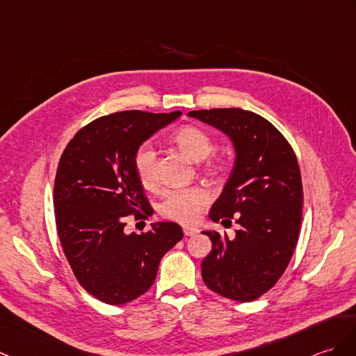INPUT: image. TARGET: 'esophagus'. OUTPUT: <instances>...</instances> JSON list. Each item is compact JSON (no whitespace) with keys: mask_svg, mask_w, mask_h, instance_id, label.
I'll return each mask as SVG.
<instances>
[{"mask_svg":"<svg viewBox=\"0 0 356 356\" xmlns=\"http://www.w3.org/2000/svg\"><path fill=\"white\" fill-rule=\"evenodd\" d=\"M198 232H200V230H198L197 227H193V226H184V234H185L186 236H194V235H197Z\"/></svg>","mask_w":356,"mask_h":356,"instance_id":"1","label":"esophagus"}]
</instances>
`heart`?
Masks as SVG:
<instances>
[{
    "instance_id": "1",
    "label": "heart",
    "mask_w": 356,
    "mask_h": 356,
    "mask_svg": "<svg viewBox=\"0 0 356 356\" xmlns=\"http://www.w3.org/2000/svg\"><path fill=\"white\" fill-rule=\"evenodd\" d=\"M172 140L185 156L195 162L203 161L213 150L211 138L203 130L185 126L179 129ZM135 171L140 184L145 188L156 185V152L150 144L138 148L135 154ZM209 202V193L200 186L171 188L163 193L159 203V212L163 217L181 222H194Z\"/></svg>"
}]
</instances>
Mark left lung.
<instances>
[{"mask_svg":"<svg viewBox=\"0 0 356 356\" xmlns=\"http://www.w3.org/2000/svg\"><path fill=\"white\" fill-rule=\"evenodd\" d=\"M188 117L221 130L235 148L234 170L209 218H235L239 229L232 239L204 230L212 250L202 262L203 280L222 297L252 302L284 275L299 239V163L284 135L258 113L234 107L193 111Z\"/></svg>","mask_w":356,"mask_h":356,"instance_id":"left-lung-1","label":"left lung"}]
</instances>
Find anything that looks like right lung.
Masks as SVG:
<instances>
[{
  "label": "right lung",
  "mask_w": 356,
  "mask_h": 356,
  "mask_svg": "<svg viewBox=\"0 0 356 356\" xmlns=\"http://www.w3.org/2000/svg\"><path fill=\"white\" fill-rule=\"evenodd\" d=\"M180 111H124L98 118L66 145L54 181V213L63 253L80 285L109 305H124L148 291L162 256L184 230L153 222L145 234H126V217L144 218L152 206L135 171V154Z\"/></svg>",
  "instance_id": "1"
}]
</instances>
